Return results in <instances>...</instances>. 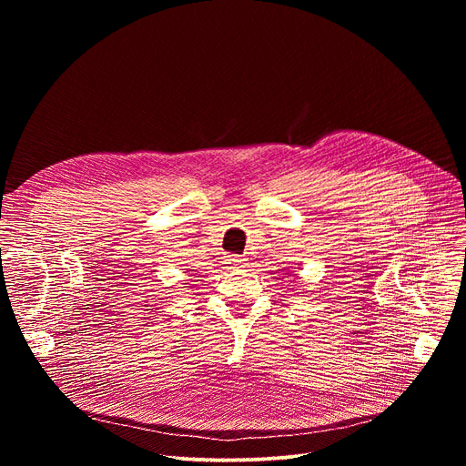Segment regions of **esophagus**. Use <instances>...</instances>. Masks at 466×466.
<instances>
[{"label": "esophagus", "instance_id": "34e87169", "mask_svg": "<svg viewBox=\"0 0 466 466\" xmlns=\"http://www.w3.org/2000/svg\"><path fill=\"white\" fill-rule=\"evenodd\" d=\"M225 261L230 263V265H241L245 259L241 256H236V254H227L225 256Z\"/></svg>", "mask_w": 466, "mask_h": 466}]
</instances>
